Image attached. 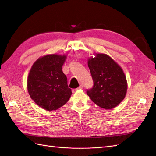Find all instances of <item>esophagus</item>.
<instances>
[{"label":"esophagus","mask_w":156,"mask_h":156,"mask_svg":"<svg viewBox=\"0 0 156 156\" xmlns=\"http://www.w3.org/2000/svg\"><path fill=\"white\" fill-rule=\"evenodd\" d=\"M83 84H81V85H80L77 88V90H80V89H83Z\"/></svg>","instance_id":"1"}]
</instances>
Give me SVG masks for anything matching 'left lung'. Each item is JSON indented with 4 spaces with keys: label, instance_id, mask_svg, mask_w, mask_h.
<instances>
[{
    "label": "left lung",
    "instance_id": "left-lung-1",
    "mask_svg": "<svg viewBox=\"0 0 156 156\" xmlns=\"http://www.w3.org/2000/svg\"><path fill=\"white\" fill-rule=\"evenodd\" d=\"M88 66L94 81L87 94L96 105L105 109L116 107L124 100L127 84L123 70L115 61L105 54H96L90 58Z\"/></svg>",
    "mask_w": 156,
    "mask_h": 156
}]
</instances>
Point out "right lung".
Listing matches in <instances>:
<instances>
[{"mask_svg":"<svg viewBox=\"0 0 156 156\" xmlns=\"http://www.w3.org/2000/svg\"><path fill=\"white\" fill-rule=\"evenodd\" d=\"M66 55H48L32 65L27 79L32 100L47 111H54L66 103L72 95L62 67Z\"/></svg>","mask_w":156,"mask_h":156,"instance_id":"right-lung-1","label":"right lung"}]
</instances>
